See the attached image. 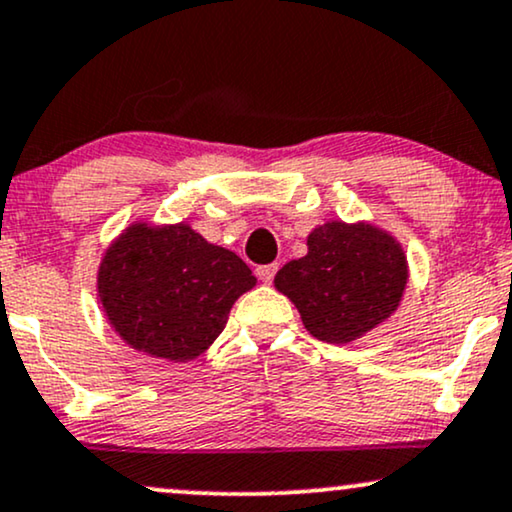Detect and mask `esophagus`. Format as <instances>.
<instances>
[{
    "label": "esophagus",
    "instance_id": "esophagus-1",
    "mask_svg": "<svg viewBox=\"0 0 512 512\" xmlns=\"http://www.w3.org/2000/svg\"><path fill=\"white\" fill-rule=\"evenodd\" d=\"M275 273H277V263H268V266H258V268H256L258 280L266 282V285H268V282H273Z\"/></svg>",
    "mask_w": 512,
    "mask_h": 512
}]
</instances>
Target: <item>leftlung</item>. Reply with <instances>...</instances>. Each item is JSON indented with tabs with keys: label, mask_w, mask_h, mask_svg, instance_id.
Returning <instances> with one entry per match:
<instances>
[{
	"label": "left lung",
	"mask_w": 512,
	"mask_h": 512,
	"mask_svg": "<svg viewBox=\"0 0 512 512\" xmlns=\"http://www.w3.org/2000/svg\"><path fill=\"white\" fill-rule=\"evenodd\" d=\"M306 246V256L277 270L275 289L292 301L315 339L356 342L401 306L408 258L384 227L327 220L313 227Z\"/></svg>",
	"instance_id": "obj_1"
}]
</instances>
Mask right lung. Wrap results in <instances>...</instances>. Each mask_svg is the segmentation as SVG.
Returning a JSON list of instances; mask_svg holds the SVG:
<instances>
[{"instance_id": "add662e5", "label": "right lung", "mask_w": 512, "mask_h": 512, "mask_svg": "<svg viewBox=\"0 0 512 512\" xmlns=\"http://www.w3.org/2000/svg\"><path fill=\"white\" fill-rule=\"evenodd\" d=\"M256 287L235 251L206 242L187 220H135L106 246L97 270L102 311L130 349L170 363L201 356L230 308Z\"/></svg>"}]
</instances>
